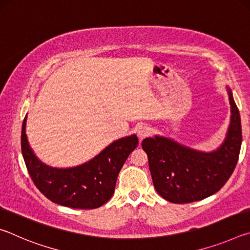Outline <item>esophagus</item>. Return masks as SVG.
I'll use <instances>...</instances> for the list:
<instances>
[{
    "mask_svg": "<svg viewBox=\"0 0 250 250\" xmlns=\"http://www.w3.org/2000/svg\"><path fill=\"white\" fill-rule=\"evenodd\" d=\"M150 133H151V129L147 125H140L137 130V134L140 140H143L145 138L149 137Z\"/></svg>",
    "mask_w": 250,
    "mask_h": 250,
    "instance_id": "34e87169",
    "label": "esophagus"
}]
</instances>
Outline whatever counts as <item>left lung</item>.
Segmentation results:
<instances>
[{"label":"left lung","mask_w":250,"mask_h":250,"mask_svg":"<svg viewBox=\"0 0 250 250\" xmlns=\"http://www.w3.org/2000/svg\"><path fill=\"white\" fill-rule=\"evenodd\" d=\"M230 125L223 145L202 152L155 135L142 141L153 185L161 196L175 204L197 202L218 192L234 172L242 146L239 110L227 88Z\"/></svg>","instance_id":"8db88e82"}]
</instances>
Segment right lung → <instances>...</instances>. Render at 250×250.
<instances>
[{"label": "right lung", "instance_id": "obj_1", "mask_svg": "<svg viewBox=\"0 0 250 250\" xmlns=\"http://www.w3.org/2000/svg\"><path fill=\"white\" fill-rule=\"evenodd\" d=\"M26 118L22 125V154L29 176L41 193L56 204L78 209H94L113 195L117 177L129 154L137 147V135L119 139L82 166L57 168L37 159L26 137Z\"/></svg>", "mask_w": 250, "mask_h": 250}]
</instances>
